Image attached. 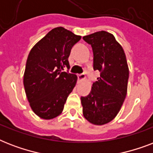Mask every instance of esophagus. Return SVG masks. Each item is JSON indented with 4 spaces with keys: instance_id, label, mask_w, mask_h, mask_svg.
Listing matches in <instances>:
<instances>
[{
    "instance_id": "34e87169",
    "label": "esophagus",
    "mask_w": 153,
    "mask_h": 153,
    "mask_svg": "<svg viewBox=\"0 0 153 153\" xmlns=\"http://www.w3.org/2000/svg\"><path fill=\"white\" fill-rule=\"evenodd\" d=\"M85 79H86V74H78V80H79V81H82V80H84Z\"/></svg>"
}]
</instances>
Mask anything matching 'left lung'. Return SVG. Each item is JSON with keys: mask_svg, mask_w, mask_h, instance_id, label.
<instances>
[{"mask_svg": "<svg viewBox=\"0 0 153 153\" xmlns=\"http://www.w3.org/2000/svg\"><path fill=\"white\" fill-rule=\"evenodd\" d=\"M83 39L92 47L94 69L101 74L90 94L81 98L82 114L90 123L102 126L114 120L123 105L128 88V63L122 47L111 33L100 31Z\"/></svg>", "mask_w": 153, "mask_h": 153, "instance_id": "obj_1", "label": "left lung"}]
</instances>
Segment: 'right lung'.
<instances>
[{"instance_id":"1","label":"right lung","mask_w":153,"mask_h":153,"mask_svg":"<svg viewBox=\"0 0 153 153\" xmlns=\"http://www.w3.org/2000/svg\"><path fill=\"white\" fill-rule=\"evenodd\" d=\"M81 36L62 27L51 29L35 44L27 57L24 86L32 111L40 118L59 116L67 98L76 85V74L62 71L70 68L71 48Z\"/></svg>"}]
</instances>
